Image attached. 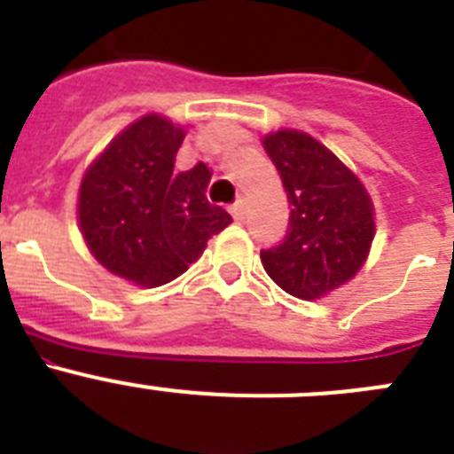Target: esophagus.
Segmentation results:
<instances>
[{
	"label": "esophagus",
	"mask_w": 454,
	"mask_h": 454,
	"mask_svg": "<svg viewBox=\"0 0 454 454\" xmlns=\"http://www.w3.org/2000/svg\"><path fill=\"white\" fill-rule=\"evenodd\" d=\"M230 211H231V215H234V220H239L240 223V220L246 218V200H236V202L231 204Z\"/></svg>",
	"instance_id": "esophagus-1"
}]
</instances>
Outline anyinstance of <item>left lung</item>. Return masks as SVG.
<instances>
[{"label":"left lung","mask_w":454,"mask_h":454,"mask_svg":"<svg viewBox=\"0 0 454 454\" xmlns=\"http://www.w3.org/2000/svg\"><path fill=\"white\" fill-rule=\"evenodd\" d=\"M262 143L291 204L286 239L262 250V263L286 293L320 300L366 263L375 239L372 200L355 172L304 131H272Z\"/></svg>","instance_id":"1"}]
</instances>
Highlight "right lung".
Returning <instances> with one entry per match:
<instances>
[{
	"label": "right lung",
	"mask_w": 454,
	"mask_h": 454,
	"mask_svg": "<svg viewBox=\"0 0 454 454\" xmlns=\"http://www.w3.org/2000/svg\"><path fill=\"white\" fill-rule=\"evenodd\" d=\"M186 129L159 114L120 131L88 166L77 220L90 254L108 272L143 288L177 279L207 240L231 223L207 200L204 163L175 172Z\"/></svg>",
	"instance_id": "add662e5"
}]
</instances>
